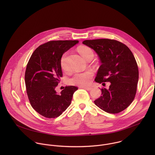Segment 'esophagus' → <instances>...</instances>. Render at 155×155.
I'll list each match as a JSON object with an SVG mask.
<instances>
[{"mask_svg": "<svg viewBox=\"0 0 155 155\" xmlns=\"http://www.w3.org/2000/svg\"><path fill=\"white\" fill-rule=\"evenodd\" d=\"M81 88H83L85 89L86 90H87V91H90V90H91L92 89V88L91 87H81Z\"/></svg>", "mask_w": 155, "mask_h": 155, "instance_id": "34e87169", "label": "esophagus"}]
</instances>
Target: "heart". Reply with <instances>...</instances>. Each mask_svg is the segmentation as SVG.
<instances>
[{
  "label": "heart",
  "mask_w": 155,
  "mask_h": 155,
  "mask_svg": "<svg viewBox=\"0 0 155 155\" xmlns=\"http://www.w3.org/2000/svg\"><path fill=\"white\" fill-rule=\"evenodd\" d=\"M78 51L81 55L85 60L94 57V52L91 48L87 46H81L78 48ZM66 54H64L61 59V67L63 70H66ZM93 73L91 71H86L84 72H79L74 73L69 79V82L71 85L85 87L89 85L91 82Z\"/></svg>",
  "instance_id": "heart-1"
}]
</instances>
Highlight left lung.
<instances>
[{
    "mask_svg": "<svg viewBox=\"0 0 155 155\" xmlns=\"http://www.w3.org/2000/svg\"><path fill=\"white\" fill-rule=\"evenodd\" d=\"M82 44L94 49L101 63L95 81L110 82L109 89H101V96L94 101L95 104L109 113L125 110L135 98L138 81V68L133 52L116 40H86Z\"/></svg>",
    "mask_w": 155,
    "mask_h": 155,
    "instance_id": "1",
    "label": "left lung"
}]
</instances>
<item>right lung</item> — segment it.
<instances>
[{
	"label": "right lung",
	"mask_w": 155,
	"mask_h": 155,
	"mask_svg": "<svg viewBox=\"0 0 155 155\" xmlns=\"http://www.w3.org/2000/svg\"><path fill=\"white\" fill-rule=\"evenodd\" d=\"M78 41H52L40 45L31 55L26 67L25 84L32 107L47 118H55L70 106L78 89L68 86L57 94L55 88L63 76V54Z\"/></svg>",
	"instance_id": "right-lung-1"
}]
</instances>
